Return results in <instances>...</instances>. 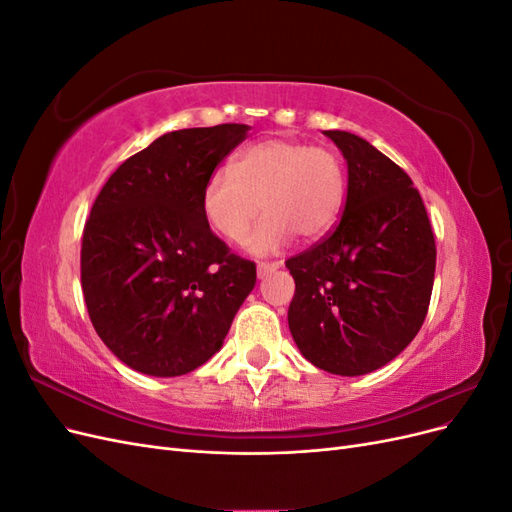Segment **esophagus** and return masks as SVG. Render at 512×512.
<instances>
[{
    "label": "esophagus",
    "instance_id": "1",
    "mask_svg": "<svg viewBox=\"0 0 512 512\" xmlns=\"http://www.w3.org/2000/svg\"><path fill=\"white\" fill-rule=\"evenodd\" d=\"M280 267H282V262H258L256 271H258V277H265V275H269L271 271L280 269Z\"/></svg>",
    "mask_w": 512,
    "mask_h": 512
}]
</instances>
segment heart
Returning <instances> with one entry per match:
<instances>
[{"label": "heart", "instance_id": "1", "mask_svg": "<svg viewBox=\"0 0 512 512\" xmlns=\"http://www.w3.org/2000/svg\"><path fill=\"white\" fill-rule=\"evenodd\" d=\"M346 200V168L335 151L288 138H267L241 149L230 168L207 177L200 207L211 228L230 243L250 237V250L267 254L292 241L318 239L335 226Z\"/></svg>", "mask_w": 512, "mask_h": 512}]
</instances>
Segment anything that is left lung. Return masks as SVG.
<instances>
[{
    "instance_id": "1",
    "label": "left lung",
    "mask_w": 512,
    "mask_h": 512,
    "mask_svg": "<svg viewBox=\"0 0 512 512\" xmlns=\"http://www.w3.org/2000/svg\"><path fill=\"white\" fill-rule=\"evenodd\" d=\"M348 162L335 228L286 260L288 327L305 359L337 376L380 369L421 331L436 273V239L404 168L361 136L327 130Z\"/></svg>"
}]
</instances>
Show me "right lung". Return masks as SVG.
Wrapping results in <instances>:
<instances>
[{
  "instance_id": "1",
  "label": "right lung",
  "mask_w": 512,
  "mask_h": 512,
  "mask_svg": "<svg viewBox=\"0 0 512 512\" xmlns=\"http://www.w3.org/2000/svg\"><path fill=\"white\" fill-rule=\"evenodd\" d=\"M247 130L168 132L123 162L91 207L87 312L108 350L141 374L173 378L207 363L256 284L254 262L230 252L200 207L207 177Z\"/></svg>"
}]
</instances>
